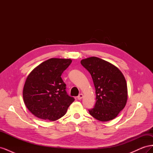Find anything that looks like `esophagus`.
I'll return each mask as SVG.
<instances>
[{"label": "esophagus", "mask_w": 153, "mask_h": 153, "mask_svg": "<svg viewBox=\"0 0 153 153\" xmlns=\"http://www.w3.org/2000/svg\"><path fill=\"white\" fill-rule=\"evenodd\" d=\"M83 96H84V95H83L82 94H80L78 96V97H77V98H78V100H80L82 98H83Z\"/></svg>", "instance_id": "34e87169"}]
</instances>
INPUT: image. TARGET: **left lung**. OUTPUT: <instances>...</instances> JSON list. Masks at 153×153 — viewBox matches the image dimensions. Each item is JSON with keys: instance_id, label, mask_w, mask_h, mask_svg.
<instances>
[{"instance_id": "8db88e82", "label": "left lung", "mask_w": 153, "mask_h": 153, "mask_svg": "<svg viewBox=\"0 0 153 153\" xmlns=\"http://www.w3.org/2000/svg\"><path fill=\"white\" fill-rule=\"evenodd\" d=\"M80 63L90 73L96 90V103L89 110V114L100 121L114 119L127 101V84L123 73L113 64L96 57L83 59Z\"/></svg>"}]
</instances>
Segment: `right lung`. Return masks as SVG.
Here are the masks:
<instances>
[{"label":"right lung","mask_w":153,"mask_h":153,"mask_svg":"<svg viewBox=\"0 0 153 153\" xmlns=\"http://www.w3.org/2000/svg\"><path fill=\"white\" fill-rule=\"evenodd\" d=\"M71 59L52 58L41 63L27 76L23 90L24 103L38 118L56 121L66 114L75 98L66 92L61 78Z\"/></svg>","instance_id":"1"}]
</instances>
